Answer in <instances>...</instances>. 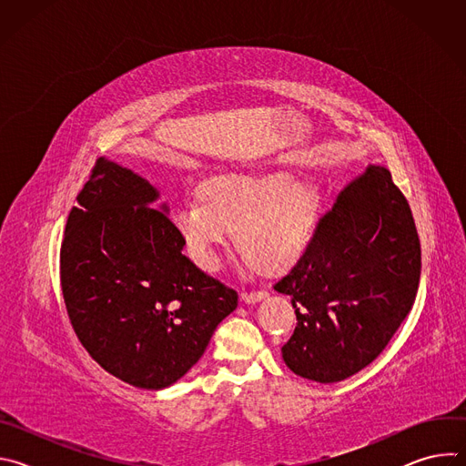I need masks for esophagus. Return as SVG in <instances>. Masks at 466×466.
Listing matches in <instances>:
<instances>
[{
	"mask_svg": "<svg viewBox=\"0 0 466 466\" xmlns=\"http://www.w3.org/2000/svg\"><path fill=\"white\" fill-rule=\"evenodd\" d=\"M268 297V291H254V293H241V302L245 304H258Z\"/></svg>",
	"mask_w": 466,
	"mask_h": 466,
	"instance_id": "34e87169",
	"label": "esophagus"
}]
</instances>
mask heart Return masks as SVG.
<instances>
[{
  "label": "heart",
  "instance_id": "b5f03b06",
  "mask_svg": "<svg viewBox=\"0 0 466 466\" xmlns=\"http://www.w3.org/2000/svg\"><path fill=\"white\" fill-rule=\"evenodd\" d=\"M197 198L173 214L171 228L193 265L207 273L218 269L228 232L258 273L295 268L313 243L322 207L313 178L277 166L212 175Z\"/></svg>",
  "mask_w": 466,
  "mask_h": 466
}]
</instances>
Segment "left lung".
I'll return each instance as SVG.
<instances>
[{
	"label": "left lung",
	"instance_id": "left-lung-1",
	"mask_svg": "<svg viewBox=\"0 0 466 466\" xmlns=\"http://www.w3.org/2000/svg\"><path fill=\"white\" fill-rule=\"evenodd\" d=\"M419 280L411 208L389 169L370 166L339 193L306 256L275 286L297 315L282 347L286 365L319 383L360 372L408 317Z\"/></svg>",
	"mask_w": 466,
	"mask_h": 466
}]
</instances>
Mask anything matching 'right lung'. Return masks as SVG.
Returning <instances> with one entry per match:
<instances>
[{"mask_svg":"<svg viewBox=\"0 0 466 466\" xmlns=\"http://www.w3.org/2000/svg\"><path fill=\"white\" fill-rule=\"evenodd\" d=\"M160 191L99 158L60 248V284L76 334L112 376L158 390L205 354L238 306L234 289L182 254Z\"/></svg>","mask_w":466,"mask_h":466,"instance_id":"obj_1","label":"right lung"}]
</instances>
